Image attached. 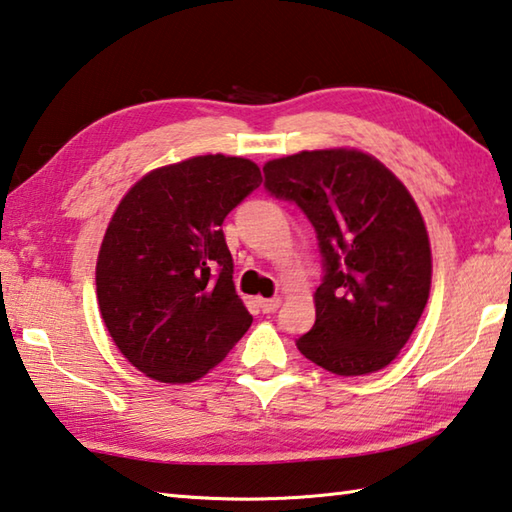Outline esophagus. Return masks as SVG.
I'll list each match as a JSON object with an SVG mask.
<instances>
[{"label": "esophagus", "mask_w": 512, "mask_h": 512, "mask_svg": "<svg viewBox=\"0 0 512 512\" xmlns=\"http://www.w3.org/2000/svg\"><path fill=\"white\" fill-rule=\"evenodd\" d=\"M282 304V299L279 297H270V299H259V308H262V313H275V310Z\"/></svg>", "instance_id": "34e87169"}]
</instances>
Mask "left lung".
Here are the masks:
<instances>
[{
	"mask_svg": "<svg viewBox=\"0 0 512 512\" xmlns=\"http://www.w3.org/2000/svg\"><path fill=\"white\" fill-rule=\"evenodd\" d=\"M264 175L270 195L304 210L324 262L315 326L297 348L342 377L386 368L430 293V242L415 199L362 150H302L268 162Z\"/></svg>",
	"mask_w": 512,
	"mask_h": 512,
	"instance_id": "obj_1",
	"label": "left lung"
}]
</instances>
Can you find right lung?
<instances>
[{
    "mask_svg": "<svg viewBox=\"0 0 512 512\" xmlns=\"http://www.w3.org/2000/svg\"><path fill=\"white\" fill-rule=\"evenodd\" d=\"M259 184L250 159L199 155L150 170L119 202L97 257V302L115 346L146 377L195 382L253 324L222 224Z\"/></svg>",
    "mask_w": 512,
    "mask_h": 512,
    "instance_id": "add662e5",
    "label": "right lung"
}]
</instances>
